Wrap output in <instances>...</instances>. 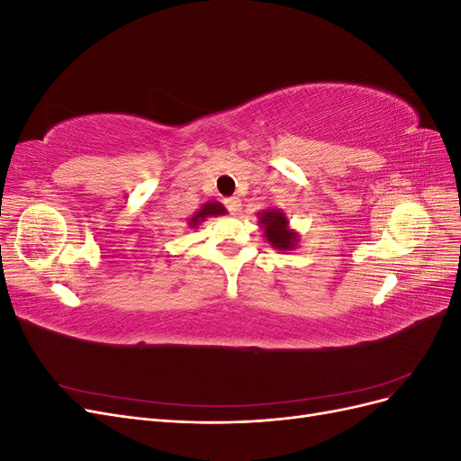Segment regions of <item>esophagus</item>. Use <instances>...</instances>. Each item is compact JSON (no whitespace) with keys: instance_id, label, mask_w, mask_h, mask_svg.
<instances>
[{"instance_id":"esophagus-1","label":"esophagus","mask_w":461,"mask_h":461,"mask_svg":"<svg viewBox=\"0 0 461 461\" xmlns=\"http://www.w3.org/2000/svg\"><path fill=\"white\" fill-rule=\"evenodd\" d=\"M225 205H227V209H229V213L230 215H239V212H240V200L239 198H227L225 200Z\"/></svg>"}]
</instances>
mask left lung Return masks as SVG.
Masks as SVG:
<instances>
[{
    "mask_svg": "<svg viewBox=\"0 0 461 461\" xmlns=\"http://www.w3.org/2000/svg\"><path fill=\"white\" fill-rule=\"evenodd\" d=\"M258 219L265 240L271 244V248L281 249V252H290V249L298 246L300 234L290 227L288 217L283 209L267 207L258 213Z\"/></svg>",
    "mask_w": 461,
    "mask_h": 461,
    "instance_id": "8db88e82",
    "label": "left lung"
}]
</instances>
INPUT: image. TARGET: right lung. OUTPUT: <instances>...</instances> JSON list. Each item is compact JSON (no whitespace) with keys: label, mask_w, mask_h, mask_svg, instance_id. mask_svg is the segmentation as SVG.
Masks as SVG:
<instances>
[{"label":"right lung","mask_w":461,"mask_h":461,"mask_svg":"<svg viewBox=\"0 0 461 461\" xmlns=\"http://www.w3.org/2000/svg\"><path fill=\"white\" fill-rule=\"evenodd\" d=\"M219 215H227L225 205H222L221 202H207L186 222L190 229H198L200 222H203L207 217H219Z\"/></svg>","instance_id":"obj_1"}]
</instances>
